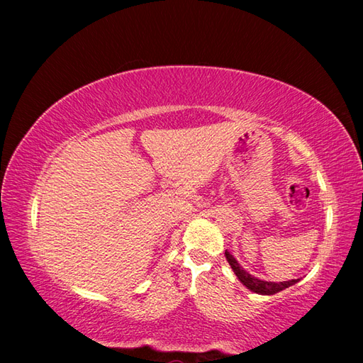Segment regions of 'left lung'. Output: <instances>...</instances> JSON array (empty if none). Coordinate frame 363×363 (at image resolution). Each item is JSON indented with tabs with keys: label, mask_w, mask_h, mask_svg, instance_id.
Masks as SVG:
<instances>
[{
	"label": "left lung",
	"mask_w": 363,
	"mask_h": 363,
	"mask_svg": "<svg viewBox=\"0 0 363 363\" xmlns=\"http://www.w3.org/2000/svg\"><path fill=\"white\" fill-rule=\"evenodd\" d=\"M225 257H227V262L230 264V267L235 275L238 277V280L242 281V284L248 288V290L255 291L257 294H275L281 290H285V288L291 286L296 284V279L294 280H288V281H279V284H274V281H266V280H259L253 277V275H250L247 270H243V267H240V264L238 261L233 257L229 251L225 250Z\"/></svg>",
	"instance_id": "8db88e82"
}]
</instances>
